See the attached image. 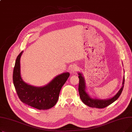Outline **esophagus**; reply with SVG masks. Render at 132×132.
<instances>
[{"instance_id": "obj_1", "label": "esophagus", "mask_w": 132, "mask_h": 132, "mask_svg": "<svg viewBox=\"0 0 132 132\" xmlns=\"http://www.w3.org/2000/svg\"><path fill=\"white\" fill-rule=\"evenodd\" d=\"M78 70V67L77 65H73L71 68V72L72 73H74L76 71H77Z\"/></svg>"}]
</instances>
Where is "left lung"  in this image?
<instances>
[{
	"instance_id": "obj_1",
	"label": "left lung",
	"mask_w": 132,
	"mask_h": 132,
	"mask_svg": "<svg viewBox=\"0 0 132 132\" xmlns=\"http://www.w3.org/2000/svg\"><path fill=\"white\" fill-rule=\"evenodd\" d=\"M79 78V93L80 95V98L85 104L88 105L91 108H104L111 104L116 101L119 97L120 96L124 86L125 77L123 78V81L122 84V87L119 89V90L112 97L109 99H98L96 98H93L90 97L88 93L86 92V82L84 75L81 73H78Z\"/></svg>"
}]
</instances>
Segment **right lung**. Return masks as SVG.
Masks as SVG:
<instances>
[{"label": "right lung", "mask_w": 132, "mask_h": 132, "mask_svg": "<svg viewBox=\"0 0 132 132\" xmlns=\"http://www.w3.org/2000/svg\"><path fill=\"white\" fill-rule=\"evenodd\" d=\"M23 51L16 58L13 74V84L20 100L26 104L38 110H47L57 103L60 90L70 77L65 72L56 76L48 84L36 87L27 84L20 73V58Z\"/></svg>", "instance_id": "1"}]
</instances>
